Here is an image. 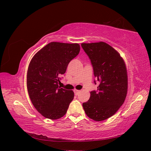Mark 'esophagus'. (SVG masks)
Listing matches in <instances>:
<instances>
[{"label":"esophagus","instance_id":"1","mask_svg":"<svg viewBox=\"0 0 151 151\" xmlns=\"http://www.w3.org/2000/svg\"><path fill=\"white\" fill-rule=\"evenodd\" d=\"M80 91H78V90H76V89H75V90H74V93H75V94L76 96H77L78 94L80 93Z\"/></svg>","mask_w":151,"mask_h":151}]
</instances>
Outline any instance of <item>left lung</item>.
Instances as JSON below:
<instances>
[{"instance_id":"obj_1","label":"left lung","mask_w":151,"mask_h":151,"mask_svg":"<svg viewBox=\"0 0 151 151\" xmlns=\"http://www.w3.org/2000/svg\"><path fill=\"white\" fill-rule=\"evenodd\" d=\"M99 82L96 91L91 92L89 100L83 103L89 118L101 121L114 115L126 99L128 79L126 66L119 53L104 42L82 43ZM96 85V81H94Z\"/></svg>"}]
</instances>
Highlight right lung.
<instances>
[{
  "instance_id": "add662e5",
  "label": "right lung",
  "mask_w": 151,
  "mask_h": 151,
  "mask_svg": "<svg viewBox=\"0 0 151 151\" xmlns=\"http://www.w3.org/2000/svg\"><path fill=\"white\" fill-rule=\"evenodd\" d=\"M77 43H48L32 57L27 71V89L35 109L43 116L58 119L74 99L73 91L58 86L68 63L80 52Z\"/></svg>"
}]
</instances>
